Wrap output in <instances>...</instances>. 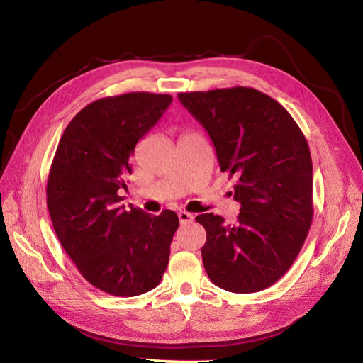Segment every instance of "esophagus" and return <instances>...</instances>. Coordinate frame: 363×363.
<instances>
[{"label":"esophagus","instance_id":"34e87169","mask_svg":"<svg viewBox=\"0 0 363 363\" xmlns=\"http://www.w3.org/2000/svg\"><path fill=\"white\" fill-rule=\"evenodd\" d=\"M177 217H179V221H181V225H187V223H191L194 221V213H190V212H186V211H181L179 213H177Z\"/></svg>","mask_w":363,"mask_h":363}]
</instances>
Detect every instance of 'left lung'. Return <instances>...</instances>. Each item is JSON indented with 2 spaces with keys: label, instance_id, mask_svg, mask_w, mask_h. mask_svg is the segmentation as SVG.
<instances>
[{
  "label": "left lung",
  "instance_id": "obj_1",
  "mask_svg": "<svg viewBox=\"0 0 363 363\" xmlns=\"http://www.w3.org/2000/svg\"><path fill=\"white\" fill-rule=\"evenodd\" d=\"M177 98L209 134L221 172L235 176L234 199L242 204L235 225L213 213L196 217L207 233L201 248L206 273L228 291L264 290L289 272L309 234V145L291 115L256 89Z\"/></svg>",
  "mask_w": 363,
  "mask_h": 363
}]
</instances>
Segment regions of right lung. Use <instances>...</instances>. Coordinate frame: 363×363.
Returning a JSON list of instances; mask_svg holds the SVG:
<instances>
[{"label":"right lung","mask_w":363,"mask_h":363,"mask_svg":"<svg viewBox=\"0 0 363 363\" xmlns=\"http://www.w3.org/2000/svg\"><path fill=\"white\" fill-rule=\"evenodd\" d=\"M172 101L148 91L96 99L68 123L50 168L46 204L59 242L86 281L113 296L152 290L168 265L177 215L126 211L120 191L137 142Z\"/></svg>","instance_id":"obj_1"}]
</instances>
